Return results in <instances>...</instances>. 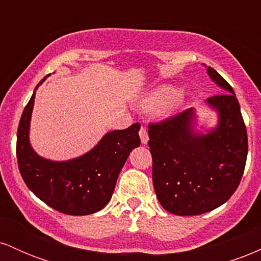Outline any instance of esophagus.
<instances>
[{
	"mask_svg": "<svg viewBox=\"0 0 261 261\" xmlns=\"http://www.w3.org/2000/svg\"><path fill=\"white\" fill-rule=\"evenodd\" d=\"M139 134H140V137H141V142H142L143 145H146V143L148 142V134H147V130H146V127L141 126Z\"/></svg>",
	"mask_w": 261,
	"mask_h": 261,
	"instance_id": "1",
	"label": "esophagus"
}]
</instances>
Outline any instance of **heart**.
<instances>
[{
  "label": "heart",
  "instance_id": "1",
  "mask_svg": "<svg viewBox=\"0 0 261 261\" xmlns=\"http://www.w3.org/2000/svg\"><path fill=\"white\" fill-rule=\"evenodd\" d=\"M181 100L179 89L173 86H161L149 92L141 100V109L146 113H161L169 106L170 103H178Z\"/></svg>",
  "mask_w": 261,
  "mask_h": 261
}]
</instances>
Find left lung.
Wrapping results in <instances>:
<instances>
[{"instance_id": "left-lung-1", "label": "left lung", "mask_w": 261, "mask_h": 261, "mask_svg": "<svg viewBox=\"0 0 261 261\" xmlns=\"http://www.w3.org/2000/svg\"><path fill=\"white\" fill-rule=\"evenodd\" d=\"M207 73L228 92L206 100L218 113L216 128L196 134L191 108L148 125L155 195L163 208L178 216L205 214L226 202L238 188L247 162V128L234 91L210 66Z\"/></svg>"}]
</instances>
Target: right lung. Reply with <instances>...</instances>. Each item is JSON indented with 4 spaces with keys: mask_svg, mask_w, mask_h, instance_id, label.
<instances>
[{
    "mask_svg": "<svg viewBox=\"0 0 261 261\" xmlns=\"http://www.w3.org/2000/svg\"><path fill=\"white\" fill-rule=\"evenodd\" d=\"M34 98L35 91L23 110L17 131V161L23 180L41 201L62 214L85 216L99 211L112 199L130 152L140 146V124L108 133L94 148L79 158L49 161L35 153L29 143Z\"/></svg>",
    "mask_w": 261,
    "mask_h": 261,
    "instance_id": "obj_1",
    "label": "right lung"
}]
</instances>
